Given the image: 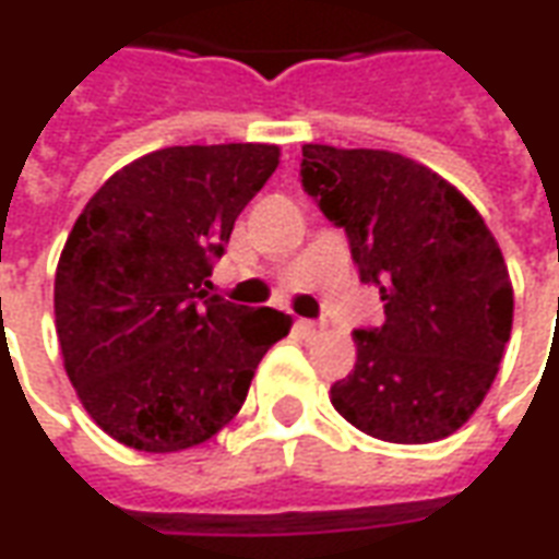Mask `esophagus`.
Returning a JSON list of instances; mask_svg holds the SVG:
<instances>
[{
  "instance_id": "esophagus-1",
  "label": "esophagus",
  "mask_w": 559,
  "mask_h": 559,
  "mask_svg": "<svg viewBox=\"0 0 559 559\" xmlns=\"http://www.w3.org/2000/svg\"><path fill=\"white\" fill-rule=\"evenodd\" d=\"M296 329H299L302 335H317V332H323V326H320V323H314V320H299V323H296Z\"/></svg>"
}]
</instances>
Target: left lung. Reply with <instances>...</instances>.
I'll return each instance as SVG.
<instances>
[{"label":"left lung","mask_w":559,"mask_h":559,"mask_svg":"<svg viewBox=\"0 0 559 559\" xmlns=\"http://www.w3.org/2000/svg\"><path fill=\"white\" fill-rule=\"evenodd\" d=\"M302 185L347 230L383 326L353 332L356 365L329 389L368 437L433 443L479 411L512 335V281L476 206L419 160L386 148L302 146Z\"/></svg>","instance_id":"8db88e82"}]
</instances>
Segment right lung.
<instances>
[{"label": "right lung", "instance_id": "1", "mask_svg": "<svg viewBox=\"0 0 559 559\" xmlns=\"http://www.w3.org/2000/svg\"><path fill=\"white\" fill-rule=\"evenodd\" d=\"M278 158L272 143L158 148L116 170L74 221L56 335L80 404L116 443L152 455L206 443L290 332L281 311L203 290Z\"/></svg>", "mask_w": 559, "mask_h": 559}]
</instances>
